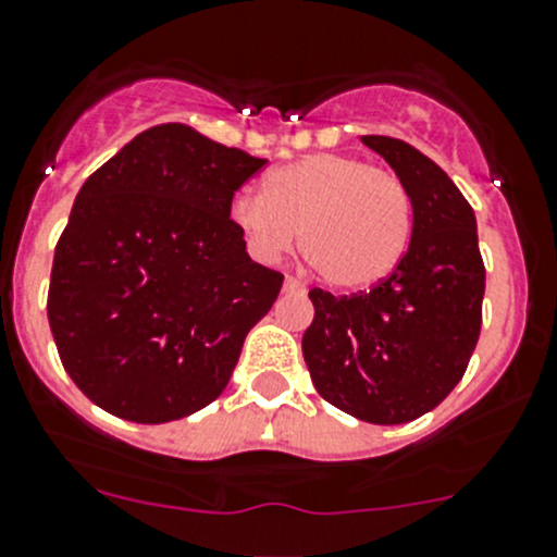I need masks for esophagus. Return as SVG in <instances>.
<instances>
[{
	"instance_id": "1",
	"label": "esophagus",
	"mask_w": 557,
	"mask_h": 557,
	"mask_svg": "<svg viewBox=\"0 0 557 557\" xmlns=\"http://www.w3.org/2000/svg\"><path fill=\"white\" fill-rule=\"evenodd\" d=\"M283 285H285V290H296V294H301V290H305V285H301L296 277H290V274H288V277H285Z\"/></svg>"
}]
</instances>
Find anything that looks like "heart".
Masks as SVG:
<instances>
[{
	"label": "heart",
	"instance_id": "obj_1",
	"mask_svg": "<svg viewBox=\"0 0 557 557\" xmlns=\"http://www.w3.org/2000/svg\"><path fill=\"white\" fill-rule=\"evenodd\" d=\"M231 220L258 261H277L301 236V256L323 283L359 290L403 261L410 196L392 171L323 152L274 169L267 193L242 190Z\"/></svg>",
	"mask_w": 557,
	"mask_h": 557
}]
</instances>
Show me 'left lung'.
<instances>
[{
  "mask_svg": "<svg viewBox=\"0 0 557 557\" xmlns=\"http://www.w3.org/2000/svg\"><path fill=\"white\" fill-rule=\"evenodd\" d=\"M405 185L410 245L386 280L354 296L310 290L301 337L318 394L370 424H405L460 383L482 329L484 261L476 214L455 182L410 144L361 135Z\"/></svg>",
  "mask_w": 557,
  "mask_h": 557,
  "instance_id": "obj_1",
  "label": "left lung"
}]
</instances>
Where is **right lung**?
<instances>
[{"label":"right lung","mask_w":557,"mask_h":557,"mask_svg":"<svg viewBox=\"0 0 557 557\" xmlns=\"http://www.w3.org/2000/svg\"><path fill=\"white\" fill-rule=\"evenodd\" d=\"M263 165L169 122L84 182L53 252L48 323L67 375L102 410L163 424L228 386L283 288L231 220L234 193Z\"/></svg>","instance_id":"1"}]
</instances>
